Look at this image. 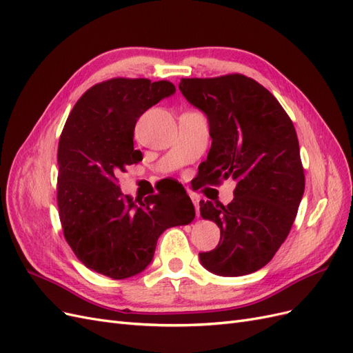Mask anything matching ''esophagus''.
<instances>
[{
    "mask_svg": "<svg viewBox=\"0 0 353 353\" xmlns=\"http://www.w3.org/2000/svg\"><path fill=\"white\" fill-rule=\"evenodd\" d=\"M191 201H193V205H194V208H196V213H197V216H199V215H200V206H199L200 199H199L197 196H191Z\"/></svg>",
    "mask_w": 353,
    "mask_h": 353,
    "instance_id": "esophagus-1",
    "label": "esophagus"
}]
</instances>
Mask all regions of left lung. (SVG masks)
<instances>
[{
	"instance_id": "1",
	"label": "left lung",
	"mask_w": 353,
	"mask_h": 353,
	"mask_svg": "<svg viewBox=\"0 0 353 353\" xmlns=\"http://www.w3.org/2000/svg\"><path fill=\"white\" fill-rule=\"evenodd\" d=\"M178 87L209 122L212 147L201 175L237 183L227 206L200 201L201 218L221 230L216 249L200 253V262L222 276L252 274L287 239L305 191L293 122L268 90L244 74L181 79Z\"/></svg>"
}]
</instances>
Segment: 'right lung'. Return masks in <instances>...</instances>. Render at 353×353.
<instances>
[{
	"label": "right lung",
	"mask_w": 353,
	"mask_h": 353,
	"mask_svg": "<svg viewBox=\"0 0 353 353\" xmlns=\"http://www.w3.org/2000/svg\"><path fill=\"white\" fill-rule=\"evenodd\" d=\"M175 94L168 81L114 78L94 85L74 104L59 141L57 203L63 234L87 268L113 280L143 272L165 230L193 222L185 190L134 200L116 184L143 160L135 123Z\"/></svg>",
	"instance_id": "right-lung-1"
}]
</instances>
